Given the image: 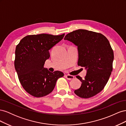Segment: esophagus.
Returning <instances> with one entry per match:
<instances>
[{"instance_id": "obj_1", "label": "esophagus", "mask_w": 126, "mask_h": 126, "mask_svg": "<svg viewBox=\"0 0 126 126\" xmlns=\"http://www.w3.org/2000/svg\"><path fill=\"white\" fill-rule=\"evenodd\" d=\"M66 77L67 78V79L68 80H72L74 79V76H71V75H66Z\"/></svg>"}]
</instances>
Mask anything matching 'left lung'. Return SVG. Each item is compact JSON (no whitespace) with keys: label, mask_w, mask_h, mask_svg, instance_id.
I'll list each match as a JSON object with an SVG mask.
<instances>
[{"label":"left lung","mask_w":126,"mask_h":126,"mask_svg":"<svg viewBox=\"0 0 126 126\" xmlns=\"http://www.w3.org/2000/svg\"><path fill=\"white\" fill-rule=\"evenodd\" d=\"M78 47V65L87 70L84 79L74 93L82 98L92 97L100 93L107 83L112 70L113 52L108 40L101 33L78 29L64 37Z\"/></svg>","instance_id":"8db88e82"}]
</instances>
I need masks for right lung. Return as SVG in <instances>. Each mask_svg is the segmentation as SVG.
<instances>
[{"mask_svg": "<svg viewBox=\"0 0 126 126\" xmlns=\"http://www.w3.org/2000/svg\"><path fill=\"white\" fill-rule=\"evenodd\" d=\"M64 36V33L28 35L16 46L15 68L22 87L30 94L36 97L46 96L54 90L57 79L63 76L60 71H49L44 64L50 57L49 50Z\"/></svg>", "mask_w": 126, "mask_h": 126, "instance_id": "add662e5", "label": "right lung"}]
</instances>
